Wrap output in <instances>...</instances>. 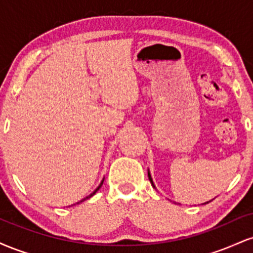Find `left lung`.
I'll return each instance as SVG.
<instances>
[{"label":"left lung","instance_id":"left-lung-1","mask_svg":"<svg viewBox=\"0 0 253 253\" xmlns=\"http://www.w3.org/2000/svg\"><path fill=\"white\" fill-rule=\"evenodd\" d=\"M149 179H150V182H151V184H152V187H155V184H153V181H152V178H151V175H150V172H149ZM211 202V201H210ZM208 203V202H207Z\"/></svg>","mask_w":253,"mask_h":253}]
</instances>
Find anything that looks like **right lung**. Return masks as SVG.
Returning <instances> with one entry per match:
<instances>
[{
    "label": "right lung",
    "instance_id": "add662e5",
    "mask_svg": "<svg viewBox=\"0 0 253 253\" xmlns=\"http://www.w3.org/2000/svg\"><path fill=\"white\" fill-rule=\"evenodd\" d=\"M102 184H103V181H102V182H101V184H100V185H98V188H97V189H96V190H95V191H94V193H92V194H90V195H89V196H86V197H85V199L81 200V201H80V202H77V203H81V202L85 201V200H86V199H90V197H91L92 195H95V193H96V191H97L98 189H100V188H101V185H102Z\"/></svg>",
    "mask_w": 253,
    "mask_h": 253
}]
</instances>
